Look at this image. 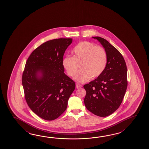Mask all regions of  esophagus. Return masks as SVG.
<instances>
[{
	"label": "esophagus",
	"instance_id": "34e87169",
	"mask_svg": "<svg viewBox=\"0 0 149 149\" xmlns=\"http://www.w3.org/2000/svg\"><path fill=\"white\" fill-rule=\"evenodd\" d=\"M82 87V85L81 84H79V83H77L76 84V87L77 88H81Z\"/></svg>",
	"mask_w": 149,
	"mask_h": 149
}]
</instances>
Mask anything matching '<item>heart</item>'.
I'll return each mask as SVG.
<instances>
[{"mask_svg": "<svg viewBox=\"0 0 149 149\" xmlns=\"http://www.w3.org/2000/svg\"><path fill=\"white\" fill-rule=\"evenodd\" d=\"M72 53L73 57H64L62 65L70 77L75 75L80 65L81 70L74 77L76 81L87 82L91 77L98 78L104 72L108 61L104 48L89 41H81L73 48Z\"/></svg>", "mask_w": 149, "mask_h": 149, "instance_id": "1", "label": "heart"}]
</instances>
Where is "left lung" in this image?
<instances>
[{"instance_id":"obj_1","label":"left lung","mask_w":149,"mask_h":149,"mask_svg":"<svg viewBox=\"0 0 149 149\" xmlns=\"http://www.w3.org/2000/svg\"><path fill=\"white\" fill-rule=\"evenodd\" d=\"M101 44L107 54V67L101 76L84 86L86 108L99 117H107L120 107L127 87L126 64L119 51L109 41L93 37Z\"/></svg>"}]
</instances>
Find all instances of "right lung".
<instances>
[{
    "mask_svg": "<svg viewBox=\"0 0 149 149\" xmlns=\"http://www.w3.org/2000/svg\"><path fill=\"white\" fill-rule=\"evenodd\" d=\"M71 38L46 41L32 52L25 63L22 85L29 108L39 117L53 120L65 111L76 85L62 65Z\"/></svg>",
    "mask_w": 149,
    "mask_h": 149,
    "instance_id": "right-lung-1",
    "label": "right lung"
}]
</instances>
